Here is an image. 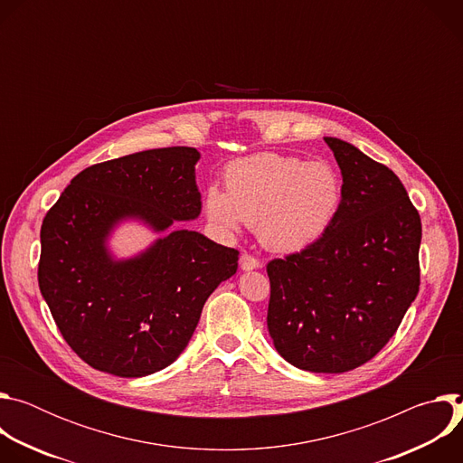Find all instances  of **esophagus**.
Segmentation results:
<instances>
[{
	"instance_id": "obj_1",
	"label": "esophagus",
	"mask_w": 463,
	"mask_h": 463,
	"mask_svg": "<svg viewBox=\"0 0 463 463\" xmlns=\"http://www.w3.org/2000/svg\"><path fill=\"white\" fill-rule=\"evenodd\" d=\"M240 268H241L243 271H252V269L261 268V261H260V260H256L252 254L243 252V254L240 256Z\"/></svg>"
}]
</instances>
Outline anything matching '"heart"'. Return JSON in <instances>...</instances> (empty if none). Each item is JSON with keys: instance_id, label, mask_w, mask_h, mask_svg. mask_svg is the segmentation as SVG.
Wrapping results in <instances>:
<instances>
[{"instance_id": "1", "label": "heart", "mask_w": 463, "mask_h": 463, "mask_svg": "<svg viewBox=\"0 0 463 463\" xmlns=\"http://www.w3.org/2000/svg\"><path fill=\"white\" fill-rule=\"evenodd\" d=\"M225 192L209 186L205 213L216 225L234 231L241 222L258 227L263 245L295 252L315 243L341 207V181L322 163L261 152L225 168Z\"/></svg>"}]
</instances>
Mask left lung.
Here are the masks:
<instances>
[{"label":"left lung","instance_id":"left-lung-1","mask_svg":"<svg viewBox=\"0 0 463 463\" xmlns=\"http://www.w3.org/2000/svg\"><path fill=\"white\" fill-rule=\"evenodd\" d=\"M324 141L343 174L341 207L322 238L268 263V327L293 366L341 373L377 355L414 302L421 220L388 166Z\"/></svg>","mask_w":463,"mask_h":463}]
</instances>
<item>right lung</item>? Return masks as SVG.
Masks as SVG:
<instances>
[{
    "label": "right lung",
    "instance_id": "right-lung-1",
    "mask_svg": "<svg viewBox=\"0 0 463 463\" xmlns=\"http://www.w3.org/2000/svg\"><path fill=\"white\" fill-rule=\"evenodd\" d=\"M200 152L172 146L93 165L45 214L38 284L73 352L95 370L143 377L186 348L211 293L238 269V250L177 229L195 220ZM137 219L169 231L137 257L115 260L112 229Z\"/></svg>",
    "mask_w": 463,
    "mask_h": 463
}]
</instances>
